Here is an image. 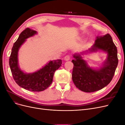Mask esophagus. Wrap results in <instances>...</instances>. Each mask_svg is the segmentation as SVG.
Segmentation results:
<instances>
[{
  "instance_id": "esophagus-1",
  "label": "esophagus",
  "mask_w": 125,
  "mask_h": 125,
  "mask_svg": "<svg viewBox=\"0 0 125 125\" xmlns=\"http://www.w3.org/2000/svg\"><path fill=\"white\" fill-rule=\"evenodd\" d=\"M70 56L69 55H66L65 57V58H64V59H65V60H66V61H67V60H70Z\"/></svg>"
}]
</instances>
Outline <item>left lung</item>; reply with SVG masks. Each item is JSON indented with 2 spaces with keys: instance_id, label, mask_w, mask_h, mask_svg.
<instances>
[{
  "instance_id": "1",
  "label": "left lung",
  "mask_w": 125,
  "mask_h": 125,
  "mask_svg": "<svg viewBox=\"0 0 125 125\" xmlns=\"http://www.w3.org/2000/svg\"><path fill=\"white\" fill-rule=\"evenodd\" d=\"M98 50L107 52L108 57L103 67L95 70L90 68L81 56ZM73 58L72 79L75 86L85 92H95L107 86L114 77L118 63L117 49L109 34L96 37L91 48L80 54H75Z\"/></svg>"
}]
</instances>
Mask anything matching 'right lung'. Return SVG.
Segmentation results:
<instances>
[{
  "label": "right lung",
  "instance_id": "obj_1",
  "mask_svg": "<svg viewBox=\"0 0 125 125\" xmlns=\"http://www.w3.org/2000/svg\"><path fill=\"white\" fill-rule=\"evenodd\" d=\"M37 33L35 30L25 29L13 44L9 58V66L14 80L20 86L33 92H40L46 89L52 82L55 71L62 66L61 59L49 62L42 68L31 73H24L18 65V51L25 40Z\"/></svg>",
  "mask_w": 125,
  "mask_h": 125
}]
</instances>
